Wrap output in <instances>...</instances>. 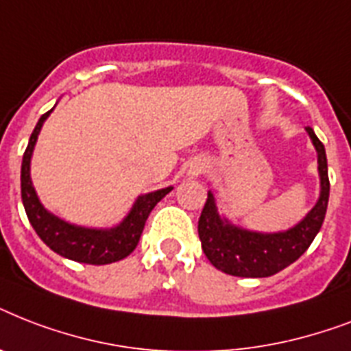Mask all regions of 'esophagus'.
<instances>
[{"instance_id":"esophagus-1","label":"esophagus","mask_w":351,"mask_h":351,"mask_svg":"<svg viewBox=\"0 0 351 351\" xmlns=\"http://www.w3.org/2000/svg\"><path fill=\"white\" fill-rule=\"evenodd\" d=\"M202 165L198 164V165H191V167H189V171H187V175L189 176H195V175H198V173H202Z\"/></svg>"}]
</instances>
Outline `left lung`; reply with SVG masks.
Returning <instances> with one entry per match:
<instances>
[{
    "label": "left lung",
    "instance_id": "1",
    "mask_svg": "<svg viewBox=\"0 0 351 351\" xmlns=\"http://www.w3.org/2000/svg\"><path fill=\"white\" fill-rule=\"evenodd\" d=\"M306 131L317 149L321 195L313 209L297 226L278 233L242 230L220 217L213 193H208V200L198 219V237L204 253L217 269L233 277H271L293 264L310 247L324 222L330 198V180L324 145L311 127H306Z\"/></svg>",
    "mask_w": 351,
    "mask_h": 351
}]
</instances>
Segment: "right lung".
I'll return each mask as SVG.
<instances>
[{
	"instance_id": "obj_1",
	"label": "right lung",
	"mask_w": 351,
	"mask_h": 351,
	"mask_svg": "<svg viewBox=\"0 0 351 351\" xmlns=\"http://www.w3.org/2000/svg\"><path fill=\"white\" fill-rule=\"evenodd\" d=\"M51 112L52 109L45 112L36 123L34 131L30 134L29 145L25 149L23 162H21V200H23L25 213L29 217L30 226L54 253L65 256V258L93 264V266L121 261L134 251L138 240L142 237L149 213L173 187H165V189H158V191L138 197L129 215L111 230L82 228V226L69 224L65 220L58 219L56 215L49 213L41 206L34 186H32V180H30L32 151H34L41 125Z\"/></svg>"
}]
</instances>
